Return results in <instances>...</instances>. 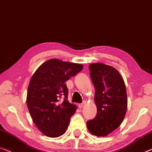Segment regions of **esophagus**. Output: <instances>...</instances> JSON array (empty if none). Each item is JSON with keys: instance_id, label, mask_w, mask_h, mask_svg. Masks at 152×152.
Here are the masks:
<instances>
[{"instance_id": "obj_1", "label": "esophagus", "mask_w": 152, "mask_h": 152, "mask_svg": "<svg viewBox=\"0 0 152 152\" xmlns=\"http://www.w3.org/2000/svg\"><path fill=\"white\" fill-rule=\"evenodd\" d=\"M84 105H85V102L84 103H80V104H78V107L82 108V107H83V106Z\"/></svg>"}]
</instances>
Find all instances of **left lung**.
Returning a JSON list of instances; mask_svg holds the SVG:
<instances>
[{
  "label": "left lung",
  "mask_w": 152,
  "mask_h": 152,
  "mask_svg": "<svg viewBox=\"0 0 152 152\" xmlns=\"http://www.w3.org/2000/svg\"><path fill=\"white\" fill-rule=\"evenodd\" d=\"M90 76L95 87L97 114L87 122L93 135L106 136L123 123L127 109L125 84L118 71L103 63L90 64Z\"/></svg>",
  "instance_id": "8db88e82"
}]
</instances>
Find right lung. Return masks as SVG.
<instances>
[{"label":"right lung","mask_w":152,"mask_h":152,"mask_svg":"<svg viewBox=\"0 0 152 152\" xmlns=\"http://www.w3.org/2000/svg\"><path fill=\"white\" fill-rule=\"evenodd\" d=\"M83 65L54 58L36 69L29 82L27 105L32 121L44 135L56 138L65 133L76 106L67 100L65 82L82 71ZM62 97L63 101H60Z\"/></svg>","instance_id":"add662e5"}]
</instances>
